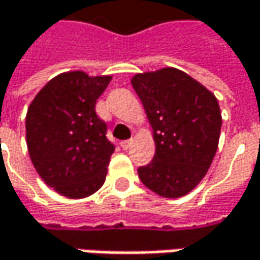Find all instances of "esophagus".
I'll use <instances>...</instances> for the list:
<instances>
[{
    "instance_id": "34e87169",
    "label": "esophagus",
    "mask_w": 260,
    "mask_h": 260,
    "mask_svg": "<svg viewBox=\"0 0 260 260\" xmlns=\"http://www.w3.org/2000/svg\"><path fill=\"white\" fill-rule=\"evenodd\" d=\"M131 144H132V140H125V141H122L120 143V146H122V149L123 150H128L131 147Z\"/></svg>"
}]
</instances>
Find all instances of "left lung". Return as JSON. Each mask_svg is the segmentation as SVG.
I'll return each mask as SVG.
<instances>
[{"mask_svg":"<svg viewBox=\"0 0 260 260\" xmlns=\"http://www.w3.org/2000/svg\"><path fill=\"white\" fill-rule=\"evenodd\" d=\"M132 86L153 128V160L138 168L146 187L180 198L198 186L217 150L222 114L216 96L177 68L135 74Z\"/></svg>","mask_w":260,"mask_h":260,"instance_id":"left-lung-1","label":"left lung"}]
</instances>
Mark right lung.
Segmentation results:
<instances>
[{"label": "right lung", "instance_id": "obj_1", "mask_svg": "<svg viewBox=\"0 0 260 260\" xmlns=\"http://www.w3.org/2000/svg\"><path fill=\"white\" fill-rule=\"evenodd\" d=\"M110 80L111 76L63 73L47 83L28 108L29 157L43 181L67 198H86L106 181L114 144L95 106Z\"/></svg>", "mask_w": 260, "mask_h": 260}]
</instances>
